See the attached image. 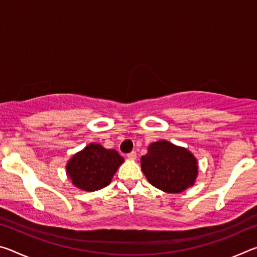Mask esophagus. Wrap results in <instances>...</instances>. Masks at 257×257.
I'll list each match as a JSON object with an SVG mask.
<instances>
[{
	"instance_id": "1",
	"label": "esophagus",
	"mask_w": 257,
	"mask_h": 257,
	"mask_svg": "<svg viewBox=\"0 0 257 257\" xmlns=\"http://www.w3.org/2000/svg\"><path fill=\"white\" fill-rule=\"evenodd\" d=\"M127 158H128L129 160H136V158H137V154H136V152H135V151L130 152L129 154H127Z\"/></svg>"
}]
</instances>
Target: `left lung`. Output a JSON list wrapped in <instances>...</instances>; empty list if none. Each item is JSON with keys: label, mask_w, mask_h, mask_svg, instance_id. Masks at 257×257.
<instances>
[{"label": "left lung", "mask_w": 257, "mask_h": 257, "mask_svg": "<svg viewBox=\"0 0 257 257\" xmlns=\"http://www.w3.org/2000/svg\"><path fill=\"white\" fill-rule=\"evenodd\" d=\"M141 164L150 184L165 193H181L195 184L198 175L196 158L168 141L152 143Z\"/></svg>", "instance_id": "obj_1"}]
</instances>
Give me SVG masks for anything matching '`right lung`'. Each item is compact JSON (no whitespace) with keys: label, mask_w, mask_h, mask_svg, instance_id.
<instances>
[{"label":"right lung","mask_w":257,"mask_h":257,"mask_svg":"<svg viewBox=\"0 0 257 257\" xmlns=\"http://www.w3.org/2000/svg\"><path fill=\"white\" fill-rule=\"evenodd\" d=\"M123 161L115 150L92 143L68 161L67 175L77 188L95 191L110 184Z\"/></svg>","instance_id":"right-lung-1"}]
</instances>
